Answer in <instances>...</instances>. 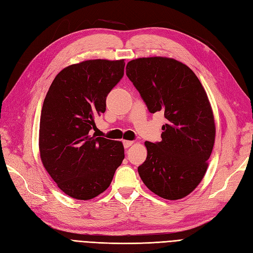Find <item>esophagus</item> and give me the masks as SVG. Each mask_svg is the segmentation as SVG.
I'll return each mask as SVG.
<instances>
[{
    "label": "esophagus",
    "instance_id": "obj_1",
    "mask_svg": "<svg viewBox=\"0 0 253 253\" xmlns=\"http://www.w3.org/2000/svg\"><path fill=\"white\" fill-rule=\"evenodd\" d=\"M122 142H124V147H125L126 149L129 148V147H131V145L133 144V141H131V140H124Z\"/></svg>",
    "mask_w": 253,
    "mask_h": 253
}]
</instances>
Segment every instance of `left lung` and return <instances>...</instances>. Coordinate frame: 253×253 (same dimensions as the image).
<instances>
[{"label": "left lung", "mask_w": 253, "mask_h": 253, "mask_svg": "<svg viewBox=\"0 0 253 253\" xmlns=\"http://www.w3.org/2000/svg\"><path fill=\"white\" fill-rule=\"evenodd\" d=\"M126 76L150 113L164 112L162 141L144 144L145 162L138 167L153 193L175 201L198 186L208 168L215 124L208 96L193 71L166 57L139 58L126 64Z\"/></svg>", "instance_id": "left-lung-1"}]
</instances>
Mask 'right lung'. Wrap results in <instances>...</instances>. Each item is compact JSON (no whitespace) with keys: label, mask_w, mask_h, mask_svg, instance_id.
Masks as SVG:
<instances>
[{"label":"right lung","mask_w":253,"mask_h":253,"mask_svg":"<svg viewBox=\"0 0 253 253\" xmlns=\"http://www.w3.org/2000/svg\"><path fill=\"white\" fill-rule=\"evenodd\" d=\"M125 60H87L63 68L44 99L39 129L42 164L58 187L76 200L109 188L125 158L121 141L91 135L95 117L124 77Z\"/></svg>","instance_id":"obj_1"}]
</instances>
